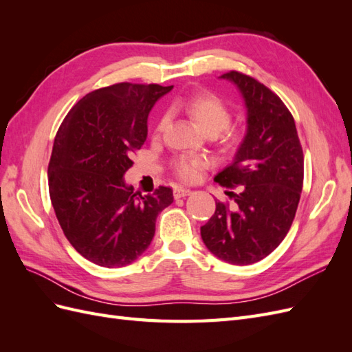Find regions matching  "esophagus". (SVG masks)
Listing matches in <instances>:
<instances>
[{"label":"esophagus","instance_id":"obj_1","mask_svg":"<svg viewBox=\"0 0 352 352\" xmlns=\"http://www.w3.org/2000/svg\"><path fill=\"white\" fill-rule=\"evenodd\" d=\"M190 194H192V190L188 189V188H184V186H176L175 190H173L175 198H184V197H188Z\"/></svg>","mask_w":352,"mask_h":352}]
</instances>
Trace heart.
I'll return each mask as SVG.
<instances>
[{
  "label": "heart",
  "mask_w": 352,
  "mask_h": 352,
  "mask_svg": "<svg viewBox=\"0 0 352 352\" xmlns=\"http://www.w3.org/2000/svg\"><path fill=\"white\" fill-rule=\"evenodd\" d=\"M182 107L207 135H216L223 129H226L232 120V113L230 109L228 107V104L220 97H217L216 94H212L210 91H199L194 95H190V97L182 104ZM168 119V113L160 116L154 129L157 135L164 131ZM223 140H225V142L230 146L236 145L241 141V132L236 129L226 131ZM207 164V158L190 154H179L172 160L173 172L182 180H186V182H192V180H195L199 176L201 170Z\"/></svg>",
  "instance_id": "obj_1"
}]
</instances>
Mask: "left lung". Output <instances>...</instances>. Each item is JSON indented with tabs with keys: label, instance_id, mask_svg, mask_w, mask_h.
I'll list each match as a JSON object with an SVG mask.
<instances>
[{
	"label": "left lung",
	"instance_id": "1",
	"mask_svg": "<svg viewBox=\"0 0 352 352\" xmlns=\"http://www.w3.org/2000/svg\"><path fill=\"white\" fill-rule=\"evenodd\" d=\"M247 105L248 129L233 163L214 177L233 206L216 202V211L201 226L206 247L220 260L247 265L279 247L289 232L304 182V154L291 111L265 85L232 70Z\"/></svg>",
	"mask_w": 352,
	"mask_h": 352
}]
</instances>
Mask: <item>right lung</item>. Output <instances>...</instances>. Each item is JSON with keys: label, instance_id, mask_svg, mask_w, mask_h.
<instances>
[{"label": "right lung", "instance_id": "right-lung-1", "mask_svg": "<svg viewBox=\"0 0 352 352\" xmlns=\"http://www.w3.org/2000/svg\"><path fill=\"white\" fill-rule=\"evenodd\" d=\"M172 88L122 82L92 91L56 135L48 164L52 207L72 247L94 264L133 263L150 247L158 212L173 202L172 188L142 197L123 179L146 140L148 114Z\"/></svg>", "mask_w": 352, "mask_h": 352}]
</instances>
